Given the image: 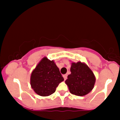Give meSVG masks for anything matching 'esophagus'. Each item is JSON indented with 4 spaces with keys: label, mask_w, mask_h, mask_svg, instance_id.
<instances>
[{
    "label": "esophagus",
    "mask_w": 120,
    "mask_h": 120,
    "mask_svg": "<svg viewBox=\"0 0 120 120\" xmlns=\"http://www.w3.org/2000/svg\"><path fill=\"white\" fill-rule=\"evenodd\" d=\"M63 78L64 79V80H66V79L67 78V74L63 75Z\"/></svg>",
    "instance_id": "34e87169"
}]
</instances>
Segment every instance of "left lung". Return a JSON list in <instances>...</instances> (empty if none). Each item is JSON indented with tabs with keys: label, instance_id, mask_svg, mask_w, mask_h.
<instances>
[{
	"label": "left lung",
	"instance_id": "1",
	"mask_svg": "<svg viewBox=\"0 0 120 120\" xmlns=\"http://www.w3.org/2000/svg\"><path fill=\"white\" fill-rule=\"evenodd\" d=\"M71 74L65 82L70 93L77 96H84L94 88L96 78L94 72L84 63H71Z\"/></svg>",
	"mask_w": 120,
	"mask_h": 120
}]
</instances>
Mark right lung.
Masks as SVG:
<instances>
[{"label": "right lung", "instance_id": "right-lung-1", "mask_svg": "<svg viewBox=\"0 0 120 120\" xmlns=\"http://www.w3.org/2000/svg\"><path fill=\"white\" fill-rule=\"evenodd\" d=\"M63 81L54 61L45 57L32 71L30 83L36 94L41 96H48L53 94L59 83Z\"/></svg>", "mask_w": 120, "mask_h": 120}]
</instances>
